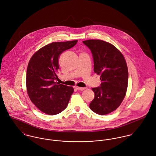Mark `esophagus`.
I'll list each match as a JSON object with an SVG mask.
<instances>
[{"mask_svg": "<svg viewBox=\"0 0 156 156\" xmlns=\"http://www.w3.org/2000/svg\"><path fill=\"white\" fill-rule=\"evenodd\" d=\"M76 88L78 89V90H82L86 89L85 88H81V87H76Z\"/></svg>", "mask_w": 156, "mask_h": 156, "instance_id": "obj_1", "label": "esophagus"}]
</instances>
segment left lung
<instances>
[{
  "label": "left lung",
  "mask_w": 156,
  "mask_h": 156,
  "mask_svg": "<svg viewBox=\"0 0 156 156\" xmlns=\"http://www.w3.org/2000/svg\"><path fill=\"white\" fill-rule=\"evenodd\" d=\"M90 50L94 71L100 75V87L94 88V100L90 109L100 115L115 111L122 102L127 89L129 73L122 53L113 45L100 40L83 41Z\"/></svg>",
  "instance_id": "8db88e82"
}]
</instances>
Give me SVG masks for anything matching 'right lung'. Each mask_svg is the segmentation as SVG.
Segmentation results:
<instances>
[{
  "instance_id": "right-lung-1",
  "label": "right lung",
  "mask_w": 156,
  "mask_h": 156,
  "mask_svg": "<svg viewBox=\"0 0 156 156\" xmlns=\"http://www.w3.org/2000/svg\"><path fill=\"white\" fill-rule=\"evenodd\" d=\"M77 43V40L53 42L37 51L31 57L26 72L28 96L39 110L54 115L63 111L74 92L71 87L59 84L58 61L60 55Z\"/></svg>"
}]
</instances>
